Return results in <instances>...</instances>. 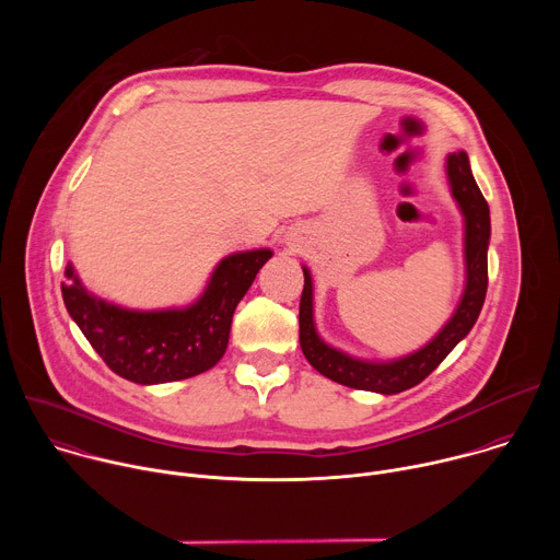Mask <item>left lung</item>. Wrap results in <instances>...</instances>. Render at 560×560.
Listing matches in <instances>:
<instances>
[{"label": "left lung", "mask_w": 560, "mask_h": 560, "mask_svg": "<svg viewBox=\"0 0 560 560\" xmlns=\"http://www.w3.org/2000/svg\"><path fill=\"white\" fill-rule=\"evenodd\" d=\"M447 179L452 197L465 217V290L458 307L441 332L421 350L394 361H361L316 335L312 316V277L303 268V292L299 303V343L310 365L324 376L378 394H398L419 385L436 365L467 337L481 314L488 292V246H490V206L478 190L469 159L463 150L447 154Z\"/></svg>", "instance_id": "1"}]
</instances>
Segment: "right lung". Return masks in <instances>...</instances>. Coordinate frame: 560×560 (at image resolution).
Masks as SVG:
<instances>
[{
	"mask_svg": "<svg viewBox=\"0 0 560 560\" xmlns=\"http://www.w3.org/2000/svg\"><path fill=\"white\" fill-rule=\"evenodd\" d=\"M272 250L234 253L219 261L203 294L177 310H126L91 294L66 266L61 296L72 322L119 376L154 385L197 376L228 348L236 303L244 299Z\"/></svg>",
	"mask_w": 560,
	"mask_h": 560,
	"instance_id": "add662e5",
	"label": "right lung"
}]
</instances>
